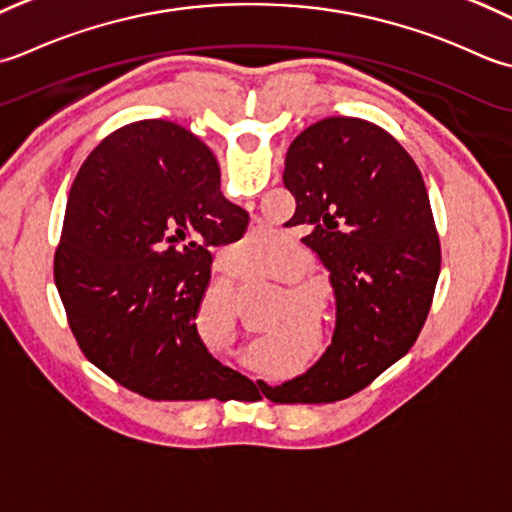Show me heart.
<instances>
[{
  "mask_svg": "<svg viewBox=\"0 0 512 512\" xmlns=\"http://www.w3.org/2000/svg\"><path fill=\"white\" fill-rule=\"evenodd\" d=\"M245 247H247V252L252 254V258H265L278 247V238H267V241H265V238L249 236Z\"/></svg>",
  "mask_w": 512,
  "mask_h": 512,
  "instance_id": "heart-1",
  "label": "heart"
}]
</instances>
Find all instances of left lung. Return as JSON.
<instances>
[{
    "instance_id": "1",
    "label": "left lung",
    "mask_w": 512,
    "mask_h": 512,
    "mask_svg": "<svg viewBox=\"0 0 512 512\" xmlns=\"http://www.w3.org/2000/svg\"><path fill=\"white\" fill-rule=\"evenodd\" d=\"M283 183L302 238L327 267L336 331L322 358L294 380L265 387L278 404L338 402L409 351L429 316L440 238L424 179L380 125L329 117L289 145Z\"/></svg>"
}]
</instances>
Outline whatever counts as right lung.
Instances as JSON below:
<instances>
[{"label":"right lung","mask_w":512,"mask_h":512,"mask_svg":"<svg viewBox=\"0 0 512 512\" xmlns=\"http://www.w3.org/2000/svg\"><path fill=\"white\" fill-rule=\"evenodd\" d=\"M247 223L221 194L210 148L181 125L148 119L103 139L72 183L55 252V285L83 356L156 402L258 393L196 329L210 247L243 238Z\"/></svg>","instance_id":"add662e5"}]
</instances>
